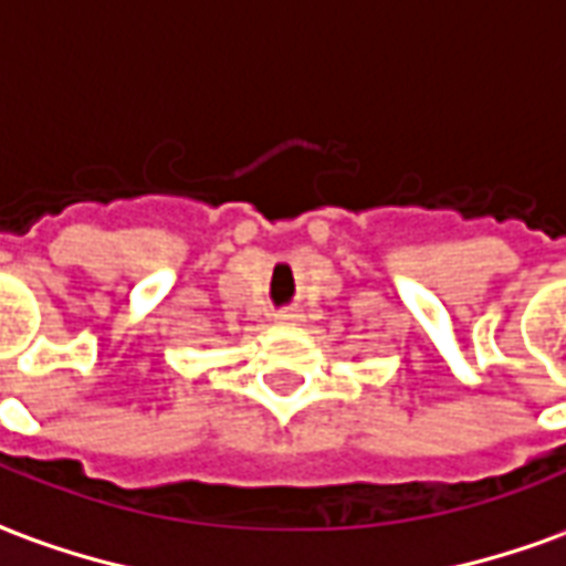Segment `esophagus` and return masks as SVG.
Instances as JSON below:
<instances>
[{"label": "esophagus", "instance_id": "esophagus-1", "mask_svg": "<svg viewBox=\"0 0 566 566\" xmlns=\"http://www.w3.org/2000/svg\"><path fill=\"white\" fill-rule=\"evenodd\" d=\"M276 321L286 323V326H295V323H302V314H298V311H280Z\"/></svg>", "mask_w": 566, "mask_h": 566}]
</instances>
